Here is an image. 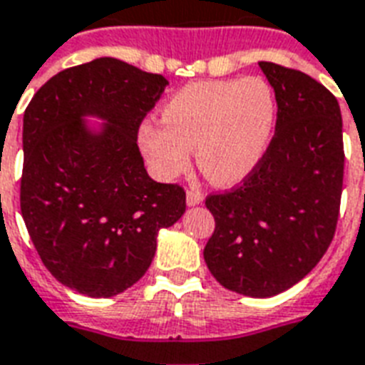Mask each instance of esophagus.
Returning <instances> with one entry per match:
<instances>
[{"label": "esophagus", "instance_id": "obj_1", "mask_svg": "<svg viewBox=\"0 0 365 365\" xmlns=\"http://www.w3.org/2000/svg\"><path fill=\"white\" fill-rule=\"evenodd\" d=\"M203 202V194L202 192H197V190H188L186 192V203L188 205H200V203Z\"/></svg>", "mask_w": 365, "mask_h": 365}]
</instances>
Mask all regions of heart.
I'll use <instances>...</instances> for the list:
<instances>
[{
  "instance_id": "1",
  "label": "heart",
  "mask_w": 365,
  "mask_h": 365,
  "mask_svg": "<svg viewBox=\"0 0 365 365\" xmlns=\"http://www.w3.org/2000/svg\"><path fill=\"white\" fill-rule=\"evenodd\" d=\"M278 103L261 78L196 81L175 91L162 106V121L138 127V146L152 173L173 180L197 165L215 185L247 179L272 144Z\"/></svg>"
}]
</instances>
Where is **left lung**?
<instances>
[{
	"label": "left lung",
	"mask_w": 365,
	"mask_h": 365,
	"mask_svg": "<svg viewBox=\"0 0 365 365\" xmlns=\"http://www.w3.org/2000/svg\"><path fill=\"white\" fill-rule=\"evenodd\" d=\"M259 66L278 103L276 133L238 188L205 200L215 232L203 259L227 289L264 299L301 282L331 244L344 152L337 98L299 70Z\"/></svg>",
	"instance_id": "obj_1"
}]
</instances>
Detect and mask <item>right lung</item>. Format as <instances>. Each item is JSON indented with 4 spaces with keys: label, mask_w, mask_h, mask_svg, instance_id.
Wrapping results in <instances>:
<instances>
[{
    "label": "right lung",
    "mask_w": 365,
    "mask_h": 365,
    "mask_svg": "<svg viewBox=\"0 0 365 365\" xmlns=\"http://www.w3.org/2000/svg\"><path fill=\"white\" fill-rule=\"evenodd\" d=\"M165 86L103 56L53 76L24 112L22 219L47 270L81 295L114 297L137 284L158 232L185 213V190L152 180L137 146Z\"/></svg>",
    "instance_id": "right-lung-1"
}]
</instances>
